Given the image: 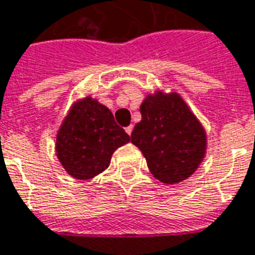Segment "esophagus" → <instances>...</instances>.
I'll use <instances>...</instances> for the list:
<instances>
[{
    "label": "esophagus",
    "mask_w": 255,
    "mask_h": 255,
    "mask_svg": "<svg viewBox=\"0 0 255 255\" xmlns=\"http://www.w3.org/2000/svg\"><path fill=\"white\" fill-rule=\"evenodd\" d=\"M132 129H133L132 126H128V127L126 128V132H127L128 135H131V132H132Z\"/></svg>",
    "instance_id": "1"
}]
</instances>
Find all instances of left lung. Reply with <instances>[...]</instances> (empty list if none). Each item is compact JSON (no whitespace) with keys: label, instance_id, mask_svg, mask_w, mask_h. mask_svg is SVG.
I'll return each mask as SVG.
<instances>
[{"label":"left lung","instance_id":"8db88e82","mask_svg":"<svg viewBox=\"0 0 255 255\" xmlns=\"http://www.w3.org/2000/svg\"><path fill=\"white\" fill-rule=\"evenodd\" d=\"M140 115L131 142L154 177L173 184L191 176L205 155L206 133L180 95L157 91L142 102Z\"/></svg>","mask_w":255,"mask_h":255}]
</instances>
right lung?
Here are the masks:
<instances>
[{
  "label": "right lung",
  "mask_w": 255,
  "mask_h": 255,
  "mask_svg": "<svg viewBox=\"0 0 255 255\" xmlns=\"http://www.w3.org/2000/svg\"><path fill=\"white\" fill-rule=\"evenodd\" d=\"M129 142L112 112L93 98L72 106L57 133L56 151L71 176L87 180L109 166L113 151Z\"/></svg>",
  "instance_id": "1"
}]
</instances>
